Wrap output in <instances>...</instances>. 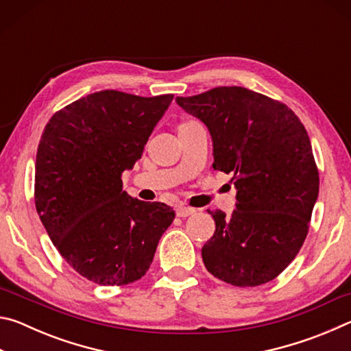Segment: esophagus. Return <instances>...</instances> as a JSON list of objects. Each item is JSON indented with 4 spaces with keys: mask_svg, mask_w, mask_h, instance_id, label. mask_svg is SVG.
Instances as JSON below:
<instances>
[{
    "mask_svg": "<svg viewBox=\"0 0 351 351\" xmlns=\"http://www.w3.org/2000/svg\"><path fill=\"white\" fill-rule=\"evenodd\" d=\"M195 212H197V210H195L193 207H186V206H178L176 207V215L181 217V218H186V217L193 215Z\"/></svg>",
    "mask_w": 351,
    "mask_h": 351,
    "instance_id": "obj_1",
    "label": "esophagus"
}]
</instances>
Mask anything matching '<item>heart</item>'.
I'll return each instance as SVG.
<instances>
[{"label":"heart","instance_id":"1","mask_svg":"<svg viewBox=\"0 0 351 351\" xmlns=\"http://www.w3.org/2000/svg\"><path fill=\"white\" fill-rule=\"evenodd\" d=\"M187 122H190V121H187ZM187 122H182V123H187Z\"/></svg>","mask_w":351,"mask_h":351}]
</instances>
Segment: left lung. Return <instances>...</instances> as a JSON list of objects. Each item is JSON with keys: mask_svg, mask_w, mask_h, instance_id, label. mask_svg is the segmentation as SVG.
Returning a JSON list of instances; mask_svg holds the SVG:
<instances>
[{"mask_svg": "<svg viewBox=\"0 0 351 351\" xmlns=\"http://www.w3.org/2000/svg\"><path fill=\"white\" fill-rule=\"evenodd\" d=\"M176 104L209 128L212 167L232 173L237 209L215 219L201 249L207 271L234 287H258L280 274L306 239L319 195L310 138L294 111L241 86H218Z\"/></svg>", "mask_w": 351, "mask_h": 351, "instance_id": "obj_1", "label": "left lung"}]
</instances>
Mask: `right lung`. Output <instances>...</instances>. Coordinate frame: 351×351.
<instances>
[{"label":"right lung","instance_id":"1","mask_svg":"<svg viewBox=\"0 0 351 351\" xmlns=\"http://www.w3.org/2000/svg\"><path fill=\"white\" fill-rule=\"evenodd\" d=\"M171 100L88 94L57 111L41 134L35 207L57 251L94 283L121 287L144 277L175 219L170 206L130 197L121 180Z\"/></svg>","mask_w":351,"mask_h":351}]
</instances>
